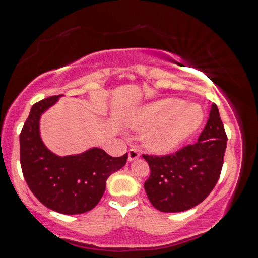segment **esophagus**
Listing matches in <instances>:
<instances>
[{"label": "esophagus", "mask_w": 258, "mask_h": 258, "mask_svg": "<svg viewBox=\"0 0 258 258\" xmlns=\"http://www.w3.org/2000/svg\"><path fill=\"white\" fill-rule=\"evenodd\" d=\"M139 157V151L136 149H130L128 150V161H135Z\"/></svg>", "instance_id": "obj_1"}]
</instances>
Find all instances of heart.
<instances>
[{"mask_svg":"<svg viewBox=\"0 0 258 258\" xmlns=\"http://www.w3.org/2000/svg\"><path fill=\"white\" fill-rule=\"evenodd\" d=\"M196 105H185L181 99L166 98L149 103L133 114L130 126L145 130L143 144L155 154H168L178 149L202 122Z\"/></svg>","mask_w":258,"mask_h":258,"instance_id":"b5f03b06","label":"heart"}]
</instances>
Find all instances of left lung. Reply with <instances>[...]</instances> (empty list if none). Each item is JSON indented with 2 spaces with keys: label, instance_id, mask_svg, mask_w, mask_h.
I'll use <instances>...</instances> for the list:
<instances>
[{
  "label": "left lung",
  "instance_id": "1",
  "mask_svg": "<svg viewBox=\"0 0 258 258\" xmlns=\"http://www.w3.org/2000/svg\"><path fill=\"white\" fill-rule=\"evenodd\" d=\"M226 145L227 136L213 103L197 143L167 156L143 155L151 170L144 182L151 204L160 212L179 213L203 202L220 178Z\"/></svg>",
  "mask_w": 258,
  "mask_h": 258
}]
</instances>
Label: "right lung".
Here are the masks:
<instances>
[{
  "instance_id": "right-lung-1",
  "label": "right lung",
  "mask_w": 258,
  "mask_h": 258,
  "mask_svg": "<svg viewBox=\"0 0 258 258\" xmlns=\"http://www.w3.org/2000/svg\"><path fill=\"white\" fill-rule=\"evenodd\" d=\"M58 96L32 105L20 133V163L30 190L54 212L74 215L91 210L103 196L110 174L126 164L127 154L111 157L99 148L78 155L57 156L40 138L39 120Z\"/></svg>"
}]
</instances>
